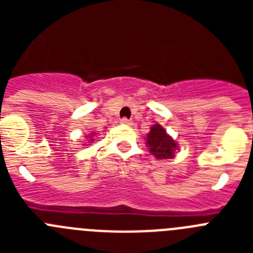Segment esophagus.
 <instances>
[{
	"label": "esophagus",
	"instance_id": "34e87169",
	"mask_svg": "<svg viewBox=\"0 0 253 253\" xmlns=\"http://www.w3.org/2000/svg\"><path fill=\"white\" fill-rule=\"evenodd\" d=\"M120 123H122L123 125H131V124H133V122H131L130 119H128V118H123V119L120 120Z\"/></svg>",
	"mask_w": 253,
	"mask_h": 253
}]
</instances>
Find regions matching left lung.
I'll return each mask as SVG.
<instances>
[{
    "label": "left lung",
    "instance_id": "obj_1",
    "mask_svg": "<svg viewBox=\"0 0 253 253\" xmlns=\"http://www.w3.org/2000/svg\"><path fill=\"white\" fill-rule=\"evenodd\" d=\"M147 144L151 153L158 160L172 158L175 154V149L177 148L175 140L169 137L160 124L153 125L151 131L147 134Z\"/></svg>",
    "mask_w": 253,
    "mask_h": 253
}]
</instances>
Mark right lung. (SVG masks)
Returning a JSON list of instances; mask_svg holds the SVG:
<instances>
[{
	"instance_id": "right-lung-1",
	"label": "right lung",
	"mask_w": 253,
	"mask_h": 253,
	"mask_svg": "<svg viewBox=\"0 0 253 253\" xmlns=\"http://www.w3.org/2000/svg\"><path fill=\"white\" fill-rule=\"evenodd\" d=\"M92 140H93V139H91V142H92Z\"/></svg>"
}]
</instances>
